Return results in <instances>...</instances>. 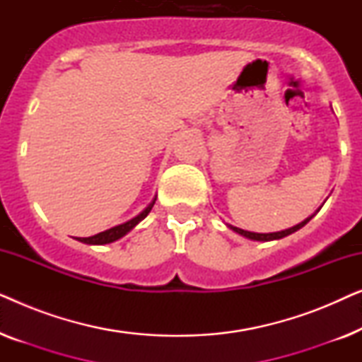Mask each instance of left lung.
I'll list each match as a JSON object with an SVG mask.
<instances>
[{
  "label": "left lung",
  "instance_id": "8db88e82",
  "mask_svg": "<svg viewBox=\"0 0 362 362\" xmlns=\"http://www.w3.org/2000/svg\"><path fill=\"white\" fill-rule=\"evenodd\" d=\"M320 209H321V206H320ZM320 209H316V212H318ZM316 212H315V214H311L310 217H306L305 221H301L300 224H296V226H293V227H290V229L279 230V232H269V234H259V232H250V230H244V229H239V227H235V226H230V224H226V226L229 227L230 230H234L235 234H239V235L245 237V239H250V240H259V242L279 240V239H284V237H286V235L293 234V232H296V230H300L301 227H303L305 224H308V222H310L311 219H313V217L316 216Z\"/></svg>",
  "mask_w": 362,
  "mask_h": 362
}]
</instances>
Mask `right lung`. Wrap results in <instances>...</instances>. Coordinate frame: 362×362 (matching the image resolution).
<instances>
[{"label":"right lung","mask_w":362,"mask_h":362,"mask_svg":"<svg viewBox=\"0 0 362 362\" xmlns=\"http://www.w3.org/2000/svg\"><path fill=\"white\" fill-rule=\"evenodd\" d=\"M155 201H156V196L153 197V201L150 202V204H148L145 209L140 212V214L133 217V219L123 222V224H118L115 227H112V229L103 230V232H100V234H97V235L77 237V240L78 242H83V244H88V245H105V244H112V242L122 239L123 235H127L128 232L133 229V227H136L143 219H145L148 214H150L151 207L155 206Z\"/></svg>","instance_id":"obj_1"}]
</instances>
